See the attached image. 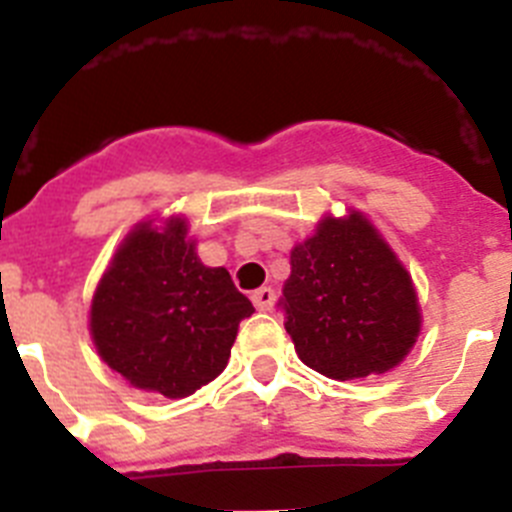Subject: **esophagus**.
I'll return each instance as SVG.
<instances>
[{"instance_id": "1", "label": "esophagus", "mask_w": 512, "mask_h": 512, "mask_svg": "<svg viewBox=\"0 0 512 512\" xmlns=\"http://www.w3.org/2000/svg\"><path fill=\"white\" fill-rule=\"evenodd\" d=\"M253 305H256V310H271L274 307V289L271 287H261L256 289L251 295Z\"/></svg>"}]
</instances>
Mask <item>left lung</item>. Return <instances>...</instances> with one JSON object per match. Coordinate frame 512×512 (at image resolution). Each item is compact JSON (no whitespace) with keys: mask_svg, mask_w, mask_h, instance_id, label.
Wrapping results in <instances>:
<instances>
[{"mask_svg":"<svg viewBox=\"0 0 512 512\" xmlns=\"http://www.w3.org/2000/svg\"><path fill=\"white\" fill-rule=\"evenodd\" d=\"M279 307L295 351L330 379L395 369L420 333L413 279L361 212L323 217L289 256Z\"/></svg>","mask_w":512,"mask_h":512,"instance_id":"1","label":"left lung"}]
</instances>
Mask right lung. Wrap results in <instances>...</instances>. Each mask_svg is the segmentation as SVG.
I'll use <instances>...</instances> for the list:
<instances>
[{"mask_svg":"<svg viewBox=\"0 0 512 512\" xmlns=\"http://www.w3.org/2000/svg\"><path fill=\"white\" fill-rule=\"evenodd\" d=\"M253 305L228 269L205 266L187 220L140 223L97 284L89 315L94 346L133 387L179 400L223 372L238 325Z\"/></svg>","mask_w":512,"mask_h":512,"instance_id":"right-lung-1","label":"right lung"}]
</instances>
